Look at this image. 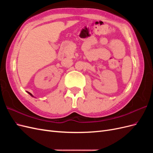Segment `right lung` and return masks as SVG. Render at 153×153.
I'll return each instance as SVG.
<instances>
[{"instance_id":"add662e5","label":"right lung","mask_w":153,"mask_h":153,"mask_svg":"<svg viewBox=\"0 0 153 153\" xmlns=\"http://www.w3.org/2000/svg\"><path fill=\"white\" fill-rule=\"evenodd\" d=\"M28 93H29V94H30V96H32V97H34V96H32V94H31V93H30V92H28Z\"/></svg>"}]
</instances>
